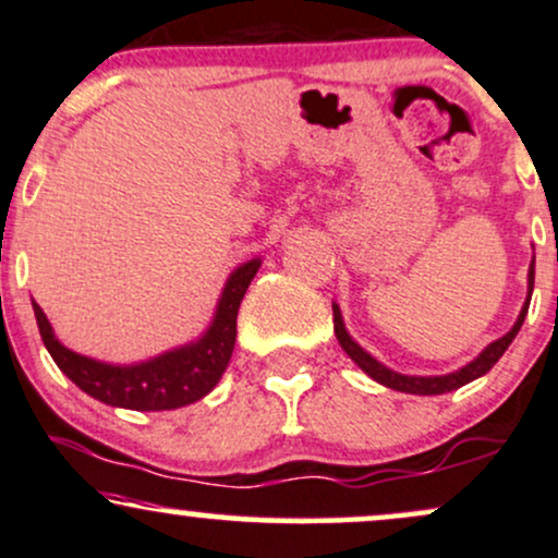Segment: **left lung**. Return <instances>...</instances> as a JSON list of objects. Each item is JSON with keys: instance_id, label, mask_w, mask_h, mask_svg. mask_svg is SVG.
Returning <instances> with one entry per match:
<instances>
[{"instance_id": "8db88e82", "label": "left lung", "mask_w": 558, "mask_h": 558, "mask_svg": "<svg viewBox=\"0 0 558 558\" xmlns=\"http://www.w3.org/2000/svg\"><path fill=\"white\" fill-rule=\"evenodd\" d=\"M527 281H530V294H533V284H535V258L533 264H530V274H527ZM530 294H527V303L522 307L520 318H517V324L512 326V331L504 333L501 339H496L494 344H488L486 350L477 355L473 363L464 365L457 373H449V376H402V373H395L389 371L386 365L378 363V360H373L368 352L363 350V347L352 342L350 333L344 331V324H342V313H339V307L333 305V333H337L339 344H342V350L350 355L352 360L357 363V368H363L373 381L389 386V389H397V391H404V395H447V391H454L460 389V386L475 381V378H481L483 373H488L490 368L496 365V360H499L504 352H507V347L512 344V339L517 337V331L522 329V320L527 316V305H530Z\"/></svg>"}]
</instances>
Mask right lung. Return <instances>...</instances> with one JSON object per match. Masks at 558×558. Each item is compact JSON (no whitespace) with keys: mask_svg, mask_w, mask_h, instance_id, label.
I'll use <instances>...</instances> for the list:
<instances>
[{"mask_svg":"<svg viewBox=\"0 0 558 558\" xmlns=\"http://www.w3.org/2000/svg\"><path fill=\"white\" fill-rule=\"evenodd\" d=\"M260 260L242 264L232 274L221 294L219 307L211 329L201 342L182 347V350L167 352V355L150 360V363L130 365V368H117V365L96 363V360L70 352L54 339L49 320L44 311L33 303L36 311L38 331L54 357L59 371L70 378L72 384L81 386L85 395L98 402L111 404V408L128 410H174L185 404L198 402L208 391L219 384L229 357H232L234 339H238V311L242 298H245L247 284H251Z\"/></svg>","mask_w":558,"mask_h":558,"instance_id":"1","label":"right lung"}]
</instances>
